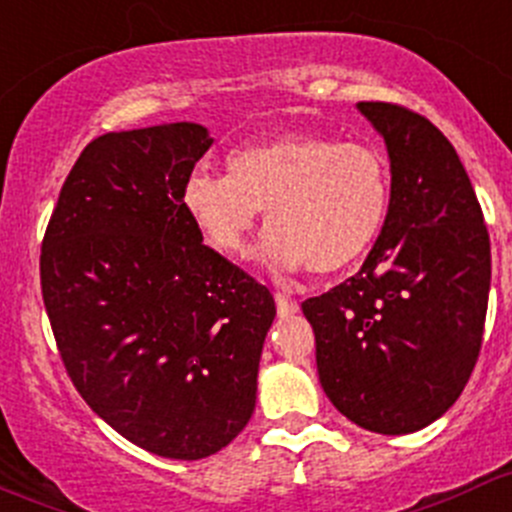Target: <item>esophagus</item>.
I'll use <instances>...</instances> for the list:
<instances>
[{
	"label": "esophagus",
	"mask_w": 512,
	"mask_h": 512,
	"mask_svg": "<svg viewBox=\"0 0 512 512\" xmlns=\"http://www.w3.org/2000/svg\"><path fill=\"white\" fill-rule=\"evenodd\" d=\"M276 311L281 318H291L293 313H298V301L296 298L283 296V293H276Z\"/></svg>",
	"instance_id": "obj_1"
}]
</instances>
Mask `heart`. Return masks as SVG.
Wrapping results in <instances>:
<instances>
[{"label": "heart", "instance_id": "obj_1", "mask_svg": "<svg viewBox=\"0 0 512 512\" xmlns=\"http://www.w3.org/2000/svg\"><path fill=\"white\" fill-rule=\"evenodd\" d=\"M381 151L326 134H288L229 156V176L196 169L181 206L201 239L241 256L261 211L271 231L263 258L281 271L336 273L368 251L388 211Z\"/></svg>", "mask_w": 512, "mask_h": 512}]
</instances>
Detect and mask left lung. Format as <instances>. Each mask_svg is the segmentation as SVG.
Listing matches in <instances>:
<instances>
[{
  "label": "left lung",
  "instance_id": "1",
  "mask_svg": "<svg viewBox=\"0 0 512 512\" xmlns=\"http://www.w3.org/2000/svg\"><path fill=\"white\" fill-rule=\"evenodd\" d=\"M391 159L381 236L356 276L301 303L318 381L356 426L383 435L438 421L483 341L490 239L453 144L426 116L358 101Z\"/></svg>",
  "mask_w": 512,
  "mask_h": 512
}]
</instances>
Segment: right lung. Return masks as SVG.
Masks as SVG:
<instances>
[{"instance_id":"right-lung-1","label":"right lung","mask_w":512,"mask_h":512,"mask_svg":"<svg viewBox=\"0 0 512 512\" xmlns=\"http://www.w3.org/2000/svg\"><path fill=\"white\" fill-rule=\"evenodd\" d=\"M214 139L191 121L111 131L69 171L42 241V296L91 411L161 458L226 448L256 408L266 286L226 261L181 206Z\"/></svg>"}]
</instances>
